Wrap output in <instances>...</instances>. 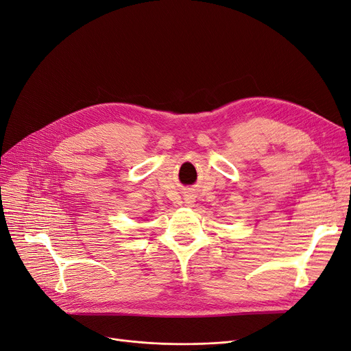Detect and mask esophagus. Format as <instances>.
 <instances>
[{
	"label": "esophagus",
	"instance_id": "1",
	"mask_svg": "<svg viewBox=\"0 0 351 351\" xmlns=\"http://www.w3.org/2000/svg\"><path fill=\"white\" fill-rule=\"evenodd\" d=\"M187 200H189V202H187V203H191V202H193V200H190V199H187Z\"/></svg>",
	"mask_w": 351,
	"mask_h": 351
}]
</instances>
